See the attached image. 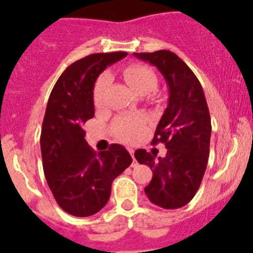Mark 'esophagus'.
I'll return each mask as SVG.
<instances>
[{
  "label": "esophagus",
  "instance_id": "obj_1",
  "mask_svg": "<svg viewBox=\"0 0 253 253\" xmlns=\"http://www.w3.org/2000/svg\"><path fill=\"white\" fill-rule=\"evenodd\" d=\"M128 152L131 154L132 159H133V163H132V166H135L136 165V160H135V150L133 149H128Z\"/></svg>",
  "mask_w": 253,
  "mask_h": 253
}]
</instances>
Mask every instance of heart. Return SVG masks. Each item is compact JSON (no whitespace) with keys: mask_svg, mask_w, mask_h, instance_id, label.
Instances as JSON below:
<instances>
[{"mask_svg":"<svg viewBox=\"0 0 253 253\" xmlns=\"http://www.w3.org/2000/svg\"><path fill=\"white\" fill-rule=\"evenodd\" d=\"M124 77L129 84V87L137 94H146L154 90L158 84V79L155 73L145 65H129L124 70ZM111 83V76L108 73H103L97 79L94 87L93 98L97 107L104 103V94ZM143 129V121L140 117H121L113 125V132L120 140L132 142L140 136Z\"/></svg>","mask_w":253,"mask_h":253,"instance_id":"1","label":"heart"}]
</instances>
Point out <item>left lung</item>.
<instances>
[{
	"instance_id": "obj_1",
	"label": "left lung",
	"mask_w": 253,
	"mask_h": 253,
	"mask_svg": "<svg viewBox=\"0 0 253 253\" xmlns=\"http://www.w3.org/2000/svg\"><path fill=\"white\" fill-rule=\"evenodd\" d=\"M133 55L158 68L169 87L168 107L151 142L165 145V158L142 149L135 152L136 160L152 170L145 193L161 208H181L199 189L208 164L211 125L206 95L192 69L170 50Z\"/></svg>"
}]
</instances>
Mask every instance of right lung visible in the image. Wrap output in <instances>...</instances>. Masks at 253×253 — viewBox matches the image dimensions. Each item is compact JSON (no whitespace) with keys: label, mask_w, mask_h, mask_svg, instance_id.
<instances>
[{"label":"right lung","mask_w":253,"mask_h":253,"mask_svg":"<svg viewBox=\"0 0 253 253\" xmlns=\"http://www.w3.org/2000/svg\"><path fill=\"white\" fill-rule=\"evenodd\" d=\"M127 53H98L74 61L59 77L47 101L40 146L47 185L63 211L89 217L111 195L112 181L132 163L118 143L99 154L84 138L83 124L94 116L93 89L98 76Z\"/></svg>","instance_id":"add662e5"}]
</instances>
